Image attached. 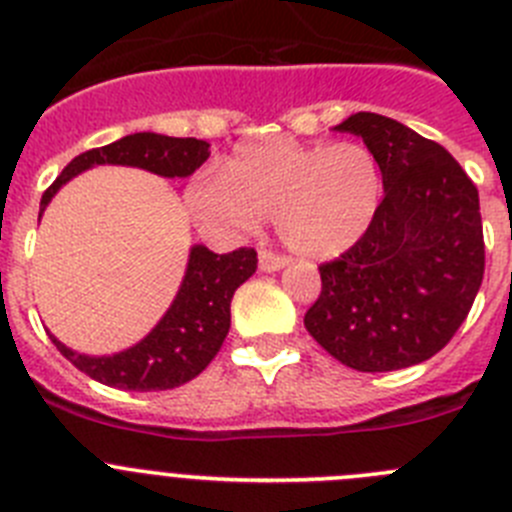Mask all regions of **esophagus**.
I'll return each instance as SVG.
<instances>
[{"label": "esophagus", "mask_w": 512, "mask_h": 512, "mask_svg": "<svg viewBox=\"0 0 512 512\" xmlns=\"http://www.w3.org/2000/svg\"><path fill=\"white\" fill-rule=\"evenodd\" d=\"M260 270L262 273H278V270H283L285 267V257L275 255V252H267V250H260Z\"/></svg>", "instance_id": "obj_1"}]
</instances>
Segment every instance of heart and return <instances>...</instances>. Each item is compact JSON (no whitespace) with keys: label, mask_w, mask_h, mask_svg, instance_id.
<instances>
[{"label":"heart","mask_w":512,"mask_h":512,"mask_svg":"<svg viewBox=\"0 0 512 512\" xmlns=\"http://www.w3.org/2000/svg\"><path fill=\"white\" fill-rule=\"evenodd\" d=\"M380 201V165L365 145L290 137L242 142L216 176L186 191L201 227L245 234L273 216L280 242L316 262L352 250L375 222Z\"/></svg>","instance_id":"obj_1"}]
</instances>
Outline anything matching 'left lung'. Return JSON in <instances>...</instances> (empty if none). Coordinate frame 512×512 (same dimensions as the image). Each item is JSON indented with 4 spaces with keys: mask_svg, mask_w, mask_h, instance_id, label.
Listing matches in <instances>:
<instances>
[{
    "mask_svg": "<svg viewBox=\"0 0 512 512\" xmlns=\"http://www.w3.org/2000/svg\"><path fill=\"white\" fill-rule=\"evenodd\" d=\"M334 130L362 137L385 196L365 237L319 267L303 324L352 370H403L449 344L480 290V196L439 142L395 119L357 112Z\"/></svg>",
    "mask_w": 512,
    "mask_h": 512,
    "instance_id": "obj_1",
    "label": "left lung"
}]
</instances>
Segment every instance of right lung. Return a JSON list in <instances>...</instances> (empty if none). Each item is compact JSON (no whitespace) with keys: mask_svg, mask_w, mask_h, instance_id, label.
<instances>
[{"mask_svg":"<svg viewBox=\"0 0 512 512\" xmlns=\"http://www.w3.org/2000/svg\"><path fill=\"white\" fill-rule=\"evenodd\" d=\"M209 147V142L196 137L135 132L112 145L86 150L73 158L61 176L55 178L53 186L43 193L40 216L68 181L96 165H127L163 178H188L206 163L211 155ZM255 270L257 252L250 247L216 255L209 247L193 245L173 303L163 313V319L150 329V334L142 336L130 349L91 357V354L73 352L58 336L50 334V339L71 365L109 388L137 390V393L173 390L204 372L216 352L222 349L232 321L229 306L234 290L252 278Z\"/></svg>","mask_w":512,"mask_h":512,"instance_id":"add662e5","label":"right lung"}]
</instances>
